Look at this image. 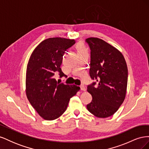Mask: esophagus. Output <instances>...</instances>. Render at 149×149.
<instances>
[{
    "instance_id": "1",
    "label": "esophagus",
    "mask_w": 149,
    "mask_h": 149,
    "mask_svg": "<svg viewBox=\"0 0 149 149\" xmlns=\"http://www.w3.org/2000/svg\"><path fill=\"white\" fill-rule=\"evenodd\" d=\"M80 88H81V91H86V88H85V86H84V85H83V84H81L80 86Z\"/></svg>"
}]
</instances>
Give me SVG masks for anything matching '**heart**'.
Instances as JSON below:
<instances>
[{
    "label": "heart",
    "mask_w": 149,
    "mask_h": 149,
    "mask_svg": "<svg viewBox=\"0 0 149 149\" xmlns=\"http://www.w3.org/2000/svg\"><path fill=\"white\" fill-rule=\"evenodd\" d=\"M76 51H77L78 55H80V54H83L86 53V48L84 46V45L81 42H79L76 44Z\"/></svg>",
    "instance_id": "heart-1"
}]
</instances>
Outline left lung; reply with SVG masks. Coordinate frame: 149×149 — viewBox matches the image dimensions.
<instances>
[{"instance_id": "obj_1", "label": "left lung", "mask_w": 149, "mask_h": 149, "mask_svg": "<svg viewBox=\"0 0 149 149\" xmlns=\"http://www.w3.org/2000/svg\"><path fill=\"white\" fill-rule=\"evenodd\" d=\"M91 49L89 75L96 82L88 85L92 101L88 110L97 118L113 115L124 102L127 90L128 70L124 58L118 49L104 40L88 38Z\"/></svg>"}]
</instances>
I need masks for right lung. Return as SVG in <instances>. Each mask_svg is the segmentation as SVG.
I'll use <instances>...</instances> for the list:
<instances>
[{
  "instance_id": "right-lung-1",
  "label": "right lung",
  "mask_w": 149,
  "mask_h": 149,
  "mask_svg": "<svg viewBox=\"0 0 149 149\" xmlns=\"http://www.w3.org/2000/svg\"><path fill=\"white\" fill-rule=\"evenodd\" d=\"M75 43L74 40L56 37L43 40L35 48L29 59L26 73V94L44 119L52 120L66 110L70 98L80 88L57 82L55 77L65 75L60 68L63 56Z\"/></svg>"
}]
</instances>
